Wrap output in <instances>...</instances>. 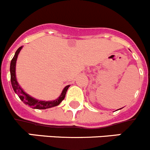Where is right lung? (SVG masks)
Returning a JSON list of instances; mask_svg holds the SVG:
<instances>
[{
  "label": "right lung",
  "mask_w": 150,
  "mask_h": 150,
  "mask_svg": "<svg viewBox=\"0 0 150 150\" xmlns=\"http://www.w3.org/2000/svg\"><path fill=\"white\" fill-rule=\"evenodd\" d=\"M22 46L20 47L15 52V54L14 57L12 58V61H11V64H10V74H11V83H12V88L15 92L18 95L19 98L22 102H23L24 104L28 105L31 107V108H35V109H47V108H52V107L57 106L58 105L60 104V102L65 99V94H66L67 90L69 88V85L65 87L62 91V93H61L60 96L57 99L54 101H51V102H45V101H38L37 99H34V98L31 97L30 96L25 93L21 87L18 85V82H17L16 76H15V64H16L17 58H18V55L19 52L21 51Z\"/></svg>",
  "instance_id": "1"
}]
</instances>
